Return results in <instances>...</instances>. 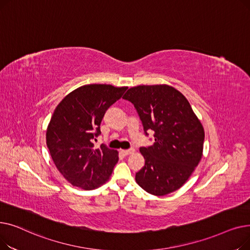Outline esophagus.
<instances>
[{"mask_svg":"<svg viewBox=\"0 0 250 250\" xmlns=\"http://www.w3.org/2000/svg\"><path fill=\"white\" fill-rule=\"evenodd\" d=\"M134 152H135L134 149H130V150H121V154H123L124 156L130 155V154H133Z\"/></svg>","mask_w":250,"mask_h":250,"instance_id":"1","label":"esophagus"}]
</instances>
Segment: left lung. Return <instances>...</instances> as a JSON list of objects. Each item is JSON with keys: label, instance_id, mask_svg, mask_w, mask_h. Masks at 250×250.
I'll return each mask as SVG.
<instances>
[{"label": "left lung", "instance_id": "8db88e82", "mask_svg": "<svg viewBox=\"0 0 250 250\" xmlns=\"http://www.w3.org/2000/svg\"><path fill=\"white\" fill-rule=\"evenodd\" d=\"M124 99L132 102L144 130H153L155 143L140 148L145 166L136 173L138 185L161 196L180 188L199 165L205 130L188 100L172 86L140 85L129 88Z\"/></svg>", "mask_w": 250, "mask_h": 250}]
</instances>
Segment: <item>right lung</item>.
Listing matches in <instances>:
<instances>
[{
  "mask_svg": "<svg viewBox=\"0 0 250 250\" xmlns=\"http://www.w3.org/2000/svg\"><path fill=\"white\" fill-rule=\"evenodd\" d=\"M127 87L88 84L64 96L46 128V145L56 167L73 187L94 189L106 182L118 161V152L92 140L100 134L105 111Z\"/></svg>",
  "mask_w": 250,
  "mask_h": 250,
  "instance_id": "add662e5",
  "label": "right lung"
}]
</instances>
